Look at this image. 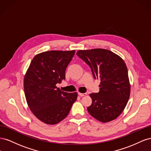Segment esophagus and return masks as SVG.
Here are the masks:
<instances>
[{
	"mask_svg": "<svg viewBox=\"0 0 151 151\" xmlns=\"http://www.w3.org/2000/svg\"><path fill=\"white\" fill-rule=\"evenodd\" d=\"M78 94L80 96H85L87 95L86 93H79Z\"/></svg>",
	"mask_w": 151,
	"mask_h": 151,
	"instance_id": "1",
	"label": "esophagus"
}]
</instances>
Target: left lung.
Here are the masks:
<instances>
[{"label":"left lung","instance_id":"left-lung-1","mask_svg":"<svg viewBox=\"0 0 151 151\" xmlns=\"http://www.w3.org/2000/svg\"><path fill=\"white\" fill-rule=\"evenodd\" d=\"M89 65L95 79L101 81L98 93L89 94L92 103L87 109L98 121L116 119L124 110L130 94V84L124 60L110 50H80L76 53Z\"/></svg>","mask_w":151,"mask_h":151}]
</instances>
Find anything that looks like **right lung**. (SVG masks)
I'll return each instance as SVG.
<instances>
[{
    "mask_svg": "<svg viewBox=\"0 0 151 151\" xmlns=\"http://www.w3.org/2000/svg\"><path fill=\"white\" fill-rule=\"evenodd\" d=\"M75 50H51L34 57L24 78V91L30 110L40 121L55 125L68 115L77 99L76 92L57 88L65 77V70Z\"/></svg>",
    "mask_w": 151,
    "mask_h": 151,
    "instance_id": "right-lung-1",
    "label": "right lung"
}]
</instances>
